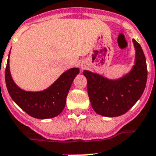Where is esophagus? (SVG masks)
I'll return each instance as SVG.
<instances>
[{"label":"esophagus","mask_w":156,"mask_h":156,"mask_svg":"<svg viewBox=\"0 0 156 156\" xmlns=\"http://www.w3.org/2000/svg\"><path fill=\"white\" fill-rule=\"evenodd\" d=\"M79 66H80L81 69H84L85 64H84V63H80V64H79Z\"/></svg>","instance_id":"esophagus-1"}]
</instances>
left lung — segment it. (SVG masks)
<instances>
[{"label":"left lung","instance_id":"1","mask_svg":"<svg viewBox=\"0 0 156 156\" xmlns=\"http://www.w3.org/2000/svg\"><path fill=\"white\" fill-rule=\"evenodd\" d=\"M135 63L122 77L110 79L97 73L84 70L90 101L96 113L106 117L123 115L136 103L144 93L147 78L146 58L141 45L132 40Z\"/></svg>","mask_w":156,"mask_h":156}]
</instances>
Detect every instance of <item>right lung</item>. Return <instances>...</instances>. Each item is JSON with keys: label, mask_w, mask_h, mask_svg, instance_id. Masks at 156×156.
<instances>
[{"label": "right lung", "mask_w": 156, "mask_h": 156, "mask_svg": "<svg viewBox=\"0 0 156 156\" xmlns=\"http://www.w3.org/2000/svg\"><path fill=\"white\" fill-rule=\"evenodd\" d=\"M9 56L5 69V83L9 94L20 108L31 117L46 119L56 117L65 108L66 97L72 82L79 74L78 68L65 71L48 88L41 91H27L17 86L9 69Z\"/></svg>", "instance_id": "1"}]
</instances>
